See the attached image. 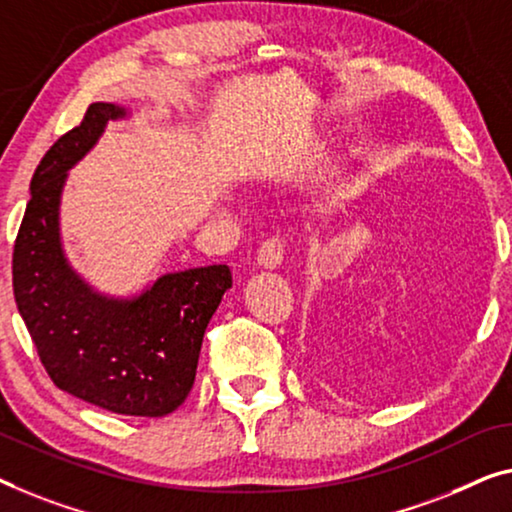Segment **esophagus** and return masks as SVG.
<instances>
[{"mask_svg":"<svg viewBox=\"0 0 512 512\" xmlns=\"http://www.w3.org/2000/svg\"><path fill=\"white\" fill-rule=\"evenodd\" d=\"M282 255H285V243L278 236H273V239H266L262 241V246L257 250V264L262 266V269H278L282 264Z\"/></svg>","mask_w":512,"mask_h":512,"instance_id":"34e87169","label":"esophagus"}]
</instances>
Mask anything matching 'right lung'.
I'll return each mask as SVG.
<instances>
[{"mask_svg": "<svg viewBox=\"0 0 512 512\" xmlns=\"http://www.w3.org/2000/svg\"><path fill=\"white\" fill-rule=\"evenodd\" d=\"M91 103L80 126L38 163L13 248V294L41 363L61 391L112 414L158 418L188 398L204 331L232 287L225 264L165 273L140 294H101L61 246L59 207L68 170L108 126L128 117Z\"/></svg>", "mask_w": 512, "mask_h": 512, "instance_id": "1", "label": "right lung"}]
</instances>
